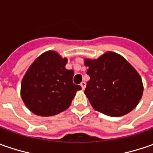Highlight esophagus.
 I'll use <instances>...</instances> for the list:
<instances>
[{
    "label": "esophagus",
    "mask_w": 153,
    "mask_h": 153,
    "mask_svg": "<svg viewBox=\"0 0 153 153\" xmlns=\"http://www.w3.org/2000/svg\"><path fill=\"white\" fill-rule=\"evenodd\" d=\"M80 85H81V87H82V89H84V88H86V82H82Z\"/></svg>",
    "instance_id": "obj_1"
}]
</instances>
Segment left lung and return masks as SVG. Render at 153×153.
<instances>
[{"mask_svg":"<svg viewBox=\"0 0 153 153\" xmlns=\"http://www.w3.org/2000/svg\"><path fill=\"white\" fill-rule=\"evenodd\" d=\"M84 61L90 77L84 94L96 111L121 117L137 105L143 94L142 80L124 58L107 52L97 59Z\"/></svg>","mask_w":153,"mask_h":153,"instance_id":"left-lung-1","label":"left lung"}]
</instances>
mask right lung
I'll return each mask as SVG.
<instances>
[{
	"instance_id": "add662e5",
	"label": "right lung",
	"mask_w": 153,
	"mask_h": 153,
	"mask_svg": "<svg viewBox=\"0 0 153 153\" xmlns=\"http://www.w3.org/2000/svg\"><path fill=\"white\" fill-rule=\"evenodd\" d=\"M67 59L48 51L40 55L28 69L21 82V97L33 113L49 117L71 105L81 86L74 84V71L67 70Z\"/></svg>"
}]
</instances>
